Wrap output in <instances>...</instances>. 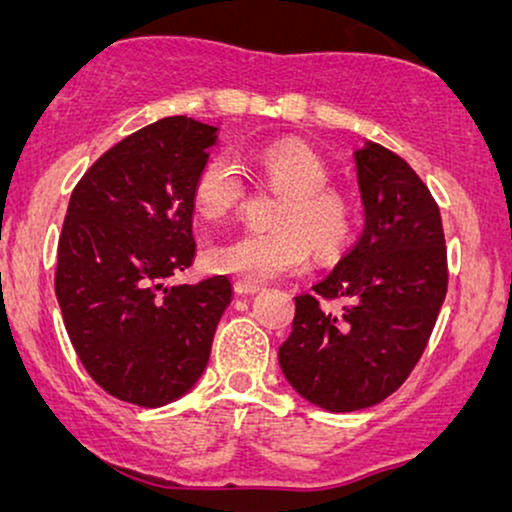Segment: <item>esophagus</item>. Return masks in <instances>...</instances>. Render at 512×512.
Masks as SVG:
<instances>
[{"instance_id":"1","label":"esophagus","mask_w":512,"mask_h":512,"mask_svg":"<svg viewBox=\"0 0 512 512\" xmlns=\"http://www.w3.org/2000/svg\"><path fill=\"white\" fill-rule=\"evenodd\" d=\"M258 291H261V284L256 282H247V279H237L235 282V293H240V296H254Z\"/></svg>"}]
</instances>
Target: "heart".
<instances>
[{
	"label": "heart",
	"instance_id": "b5f03b06",
	"mask_svg": "<svg viewBox=\"0 0 512 512\" xmlns=\"http://www.w3.org/2000/svg\"><path fill=\"white\" fill-rule=\"evenodd\" d=\"M258 174L284 193L272 216L275 230H247L230 240L209 242L202 251L207 270L268 282L305 268L310 244L319 256L345 247L354 233L352 195L328 184L331 167L300 139H275L251 153ZM244 200V181L228 153H214L202 163L193 184V205L205 219H221Z\"/></svg>",
	"mask_w": 512,
	"mask_h": 512
}]
</instances>
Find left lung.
<instances>
[{
  "label": "left lung",
  "instance_id": "1",
  "mask_svg": "<svg viewBox=\"0 0 512 512\" xmlns=\"http://www.w3.org/2000/svg\"><path fill=\"white\" fill-rule=\"evenodd\" d=\"M366 226L340 263L296 296L279 347L293 389L331 412L380 403L422 359L447 293L440 209L394 151L366 142L354 153ZM340 299V311L325 303Z\"/></svg>",
  "mask_w": 512,
  "mask_h": 512
}]
</instances>
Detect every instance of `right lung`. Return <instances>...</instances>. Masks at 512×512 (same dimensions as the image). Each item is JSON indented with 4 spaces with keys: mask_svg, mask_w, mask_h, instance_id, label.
Listing matches in <instances>:
<instances>
[{
    "mask_svg": "<svg viewBox=\"0 0 512 512\" xmlns=\"http://www.w3.org/2000/svg\"><path fill=\"white\" fill-rule=\"evenodd\" d=\"M214 125L170 116L95 160L69 198L55 296L88 375L121 401L158 408L198 382L233 286L223 275L165 284L191 268L193 184Z\"/></svg>",
    "mask_w": 512,
    "mask_h": 512,
    "instance_id": "obj_1",
    "label": "right lung"
}]
</instances>
